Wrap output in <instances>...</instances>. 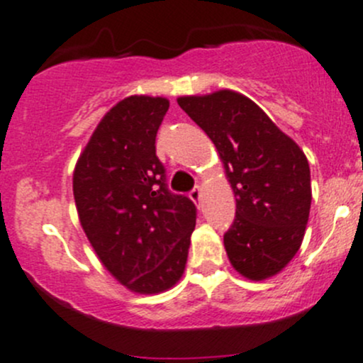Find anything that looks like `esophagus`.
<instances>
[{"instance_id":"1","label":"esophagus","mask_w":363,"mask_h":363,"mask_svg":"<svg viewBox=\"0 0 363 363\" xmlns=\"http://www.w3.org/2000/svg\"><path fill=\"white\" fill-rule=\"evenodd\" d=\"M189 198H191L194 203H200V198H201V188H200V186H194L191 191H189Z\"/></svg>"}]
</instances>
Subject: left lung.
<instances>
[{"instance_id": "8db88e82", "label": "left lung", "mask_w": 363, "mask_h": 363, "mask_svg": "<svg viewBox=\"0 0 363 363\" xmlns=\"http://www.w3.org/2000/svg\"><path fill=\"white\" fill-rule=\"evenodd\" d=\"M177 104L216 144L235 193V220L224 233L233 268L250 280L281 272L299 250L310 217L304 152L242 94L220 90Z\"/></svg>"}]
</instances>
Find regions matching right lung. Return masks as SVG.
Masks as SVG:
<instances>
[{"mask_svg":"<svg viewBox=\"0 0 363 363\" xmlns=\"http://www.w3.org/2000/svg\"><path fill=\"white\" fill-rule=\"evenodd\" d=\"M169 101L132 95L106 114L72 177L79 223L120 284L156 294L184 273L196 207L167 184L156 133Z\"/></svg>","mask_w":363,"mask_h":363,"instance_id":"1","label":"right lung"}]
</instances>
